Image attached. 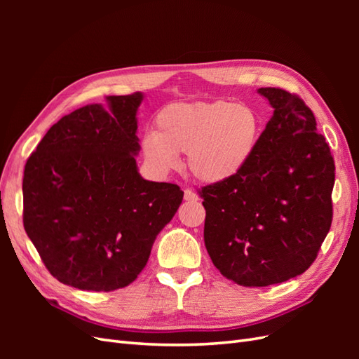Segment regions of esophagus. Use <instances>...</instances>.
Segmentation results:
<instances>
[{"label":"esophagus","mask_w":359,"mask_h":359,"mask_svg":"<svg viewBox=\"0 0 359 359\" xmlns=\"http://www.w3.org/2000/svg\"><path fill=\"white\" fill-rule=\"evenodd\" d=\"M184 199L189 201V202H196L199 198H198V194L194 193L193 190L186 189V190H184Z\"/></svg>","instance_id":"esophagus-1"}]
</instances>
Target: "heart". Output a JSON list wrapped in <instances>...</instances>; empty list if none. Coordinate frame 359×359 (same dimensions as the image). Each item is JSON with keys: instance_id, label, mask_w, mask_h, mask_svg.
<instances>
[{"instance_id": "1", "label": "heart", "mask_w": 359, "mask_h": 359, "mask_svg": "<svg viewBox=\"0 0 359 359\" xmlns=\"http://www.w3.org/2000/svg\"><path fill=\"white\" fill-rule=\"evenodd\" d=\"M154 132L142 137L148 165L168 173L180 165L210 186L229 182L252 161L260 140V118L252 107L226 100L169 103L154 118Z\"/></svg>"}]
</instances>
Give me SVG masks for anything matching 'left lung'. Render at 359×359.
<instances>
[{
  "mask_svg": "<svg viewBox=\"0 0 359 359\" xmlns=\"http://www.w3.org/2000/svg\"><path fill=\"white\" fill-rule=\"evenodd\" d=\"M274 109L248 166L206 186L203 240L214 266L235 283L264 287L314 262L332 222L335 166L316 119L298 95L259 88Z\"/></svg>",
  "mask_w": 359,
  "mask_h": 359,
  "instance_id": "obj_1",
  "label": "left lung"
}]
</instances>
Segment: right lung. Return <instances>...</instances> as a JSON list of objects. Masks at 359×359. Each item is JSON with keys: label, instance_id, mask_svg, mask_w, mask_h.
Wrapping results in <instances>:
<instances>
[{"label": "right lung", "instance_id": "add662e5", "mask_svg": "<svg viewBox=\"0 0 359 359\" xmlns=\"http://www.w3.org/2000/svg\"><path fill=\"white\" fill-rule=\"evenodd\" d=\"M142 93L107 95L62 116L24 170V227L49 273L81 290L136 280L157 235L178 211L177 184L140 177Z\"/></svg>", "mask_w": 359, "mask_h": 359}]
</instances>
